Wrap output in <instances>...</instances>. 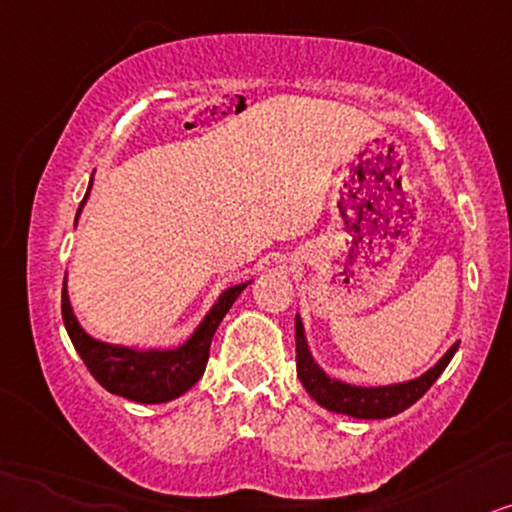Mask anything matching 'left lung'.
Listing matches in <instances>:
<instances>
[{
  "label": "left lung",
  "instance_id": "1",
  "mask_svg": "<svg viewBox=\"0 0 512 512\" xmlns=\"http://www.w3.org/2000/svg\"><path fill=\"white\" fill-rule=\"evenodd\" d=\"M295 349L297 378L302 380L304 390L312 394L323 409L345 413V416L352 418H390L409 409L411 404H416V401L430 390L432 383H435L444 368L449 366L451 357H454L458 349V342L430 368L428 373H423L416 380H409V383L387 387H354L340 383V380L328 378V375L314 364L312 354H309L300 316H295Z\"/></svg>",
  "mask_w": 512,
  "mask_h": 512
}]
</instances>
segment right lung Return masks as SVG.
I'll use <instances>...</instances> for the list:
<instances>
[{
	"label": "right lung",
	"instance_id": "right-lung-1",
	"mask_svg": "<svg viewBox=\"0 0 512 512\" xmlns=\"http://www.w3.org/2000/svg\"><path fill=\"white\" fill-rule=\"evenodd\" d=\"M87 196H84V200H87ZM84 200L77 208V215H80ZM245 286L248 283H238V286L224 290L215 307L196 328V333L181 347L167 349V352H160V349L137 352V349L106 345V342L94 340L92 335L82 331V326L75 319L66 283H63L61 293V314L77 354L82 357L84 366L89 368V373L96 378V383L106 387L108 392L139 401V404H163V401L177 399L179 394L191 390L198 383L205 371V364H208L212 335H215L217 326L222 323L226 312L236 302V297L243 293Z\"/></svg>",
	"mask_w": 512,
	"mask_h": 512
}]
</instances>
